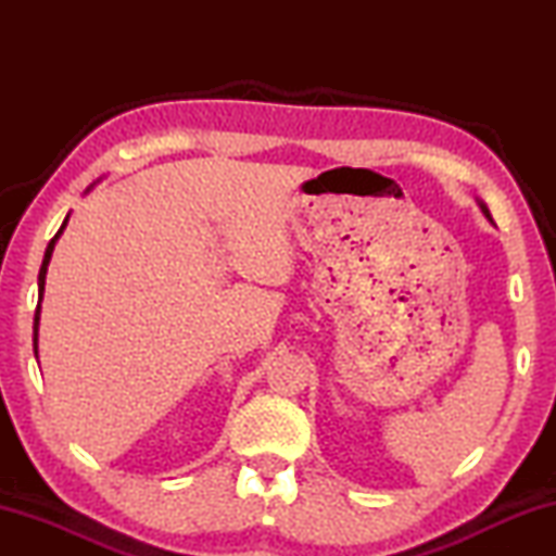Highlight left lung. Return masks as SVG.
I'll return each mask as SVG.
<instances>
[{
    "mask_svg": "<svg viewBox=\"0 0 556 556\" xmlns=\"http://www.w3.org/2000/svg\"><path fill=\"white\" fill-rule=\"evenodd\" d=\"M481 208H483V213L488 215V218H491V213H488V208H485V205H481Z\"/></svg>",
    "mask_w": 556,
    "mask_h": 556,
    "instance_id": "left-lung-1",
    "label": "left lung"
}]
</instances>
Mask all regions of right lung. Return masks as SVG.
Wrapping results in <instances>:
<instances>
[{"label": "right lung", "instance_id": "right-lung-1", "mask_svg": "<svg viewBox=\"0 0 556 556\" xmlns=\"http://www.w3.org/2000/svg\"><path fill=\"white\" fill-rule=\"evenodd\" d=\"M68 220V218H65ZM63 228H65V223L61 225V230L53 235L51 238V242H49V248H46V255H43V262H41V271H39V291H41V296H43V285H46V269H49V262H51V252H53V244H55V240H59V235L63 232ZM39 314H41V304H39V308H36V316H34V353H36V336H39Z\"/></svg>", "mask_w": 556, "mask_h": 556}]
</instances>
